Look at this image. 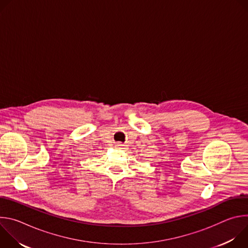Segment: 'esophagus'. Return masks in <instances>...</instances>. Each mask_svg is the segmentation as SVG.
I'll list each match as a JSON object with an SVG mask.
<instances>
[{"mask_svg": "<svg viewBox=\"0 0 248 248\" xmlns=\"http://www.w3.org/2000/svg\"><path fill=\"white\" fill-rule=\"evenodd\" d=\"M116 146H118V147H119V148H121V149H124V146H125V145H124V144H123L122 142H119V143H117V144H116Z\"/></svg>", "mask_w": 248, "mask_h": 248, "instance_id": "obj_1", "label": "esophagus"}]
</instances>
